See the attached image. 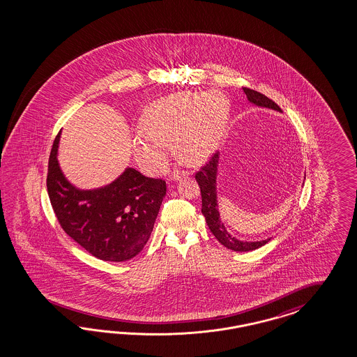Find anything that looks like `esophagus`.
<instances>
[{
    "mask_svg": "<svg viewBox=\"0 0 357 357\" xmlns=\"http://www.w3.org/2000/svg\"><path fill=\"white\" fill-rule=\"evenodd\" d=\"M184 175H187L185 172H181V170H178V169H175L173 170V173L170 175V181H173V182H176V181H179L181 179V176H184Z\"/></svg>",
    "mask_w": 357,
    "mask_h": 357,
    "instance_id": "esophagus-1",
    "label": "esophagus"
}]
</instances>
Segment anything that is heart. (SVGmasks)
Returning <instances> with one entry per match:
<instances>
[{"label": "heart", "instance_id": "heart-1", "mask_svg": "<svg viewBox=\"0 0 357 357\" xmlns=\"http://www.w3.org/2000/svg\"><path fill=\"white\" fill-rule=\"evenodd\" d=\"M229 103L218 93H182L153 103L133 140L136 157L154 166L166 163L162 144L175 140V153L188 165L203 162L216 151L227 130Z\"/></svg>", "mask_w": 357, "mask_h": 357}]
</instances>
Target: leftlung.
Segmentation results:
<instances>
[{"label":"left lung","instance_id":"left-lung-1","mask_svg":"<svg viewBox=\"0 0 357 357\" xmlns=\"http://www.w3.org/2000/svg\"><path fill=\"white\" fill-rule=\"evenodd\" d=\"M243 91L248 97L250 103L258 106V107L271 108L275 111L281 112V108L271 100L270 98L266 97L264 94H260L255 90H251L249 87H243ZM218 161H220V153H216L211 161L206 163V166L202 167L200 172L195 175V179L200 187L202 192V213L206 217V225L212 234L217 238V241L224 245L227 249L245 252V251H252L264 246L267 242H270L271 238L263 239V241H255V242H248L241 241L238 238L233 237L224 222L221 221V216L218 212V203H217V173H218Z\"/></svg>","mask_w":357,"mask_h":357}]
</instances>
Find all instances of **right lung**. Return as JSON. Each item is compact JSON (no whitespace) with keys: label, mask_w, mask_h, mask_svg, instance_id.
I'll list each match as a JSON object with an SVG mask.
<instances>
[{"label":"right lung","mask_w":357,"mask_h":357,"mask_svg":"<svg viewBox=\"0 0 357 357\" xmlns=\"http://www.w3.org/2000/svg\"><path fill=\"white\" fill-rule=\"evenodd\" d=\"M60 133L48 161L47 190L65 233L98 259L124 261L151 238L166 182L127 167L114 182L93 190L70 183L57 161Z\"/></svg>","instance_id":"right-lung-1"}]
</instances>
